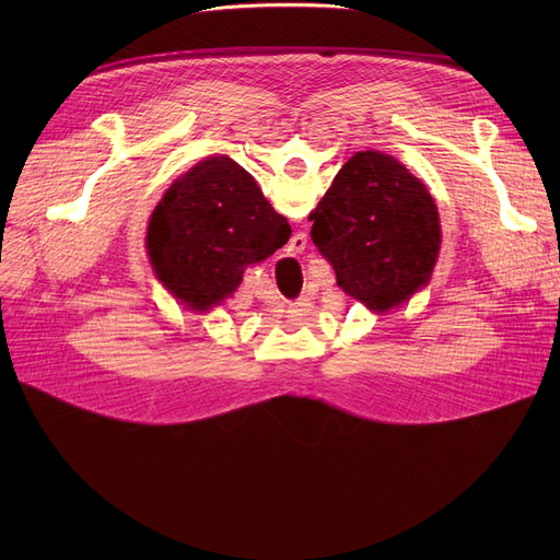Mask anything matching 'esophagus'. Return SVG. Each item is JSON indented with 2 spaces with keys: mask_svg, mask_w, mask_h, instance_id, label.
Returning a JSON list of instances; mask_svg holds the SVG:
<instances>
[{
  "mask_svg": "<svg viewBox=\"0 0 560 560\" xmlns=\"http://www.w3.org/2000/svg\"><path fill=\"white\" fill-rule=\"evenodd\" d=\"M306 249V233H295L290 238V252L295 254H302Z\"/></svg>",
  "mask_w": 560,
  "mask_h": 560,
  "instance_id": "1",
  "label": "esophagus"
}]
</instances>
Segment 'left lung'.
I'll return each mask as SVG.
<instances>
[{"label": "left lung", "mask_w": 560, "mask_h": 560, "mask_svg": "<svg viewBox=\"0 0 560 560\" xmlns=\"http://www.w3.org/2000/svg\"><path fill=\"white\" fill-rule=\"evenodd\" d=\"M311 220V238L334 265L338 285L372 311L410 300L433 272L440 249L433 197L388 154L351 156Z\"/></svg>", "instance_id": "left-lung-1"}]
</instances>
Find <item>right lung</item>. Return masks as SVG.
<instances>
[{
  "label": "right lung",
  "mask_w": 560,
  "mask_h": 560,
  "mask_svg": "<svg viewBox=\"0 0 560 560\" xmlns=\"http://www.w3.org/2000/svg\"><path fill=\"white\" fill-rule=\"evenodd\" d=\"M290 224L229 156H211L176 179L150 220L147 249L176 300L206 311L243 281L245 265L283 247Z\"/></svg>",
  "instance_id": "1"
}]
</instances>
